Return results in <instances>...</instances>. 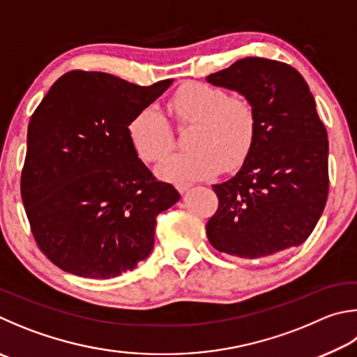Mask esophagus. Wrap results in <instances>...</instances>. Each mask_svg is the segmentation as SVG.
Here are the masks:
<instances>
[{
    "mask_svg": "<svg viewBox=\"0 0 357 357\" xmlns=\"http://www.w3.org/2000/svg\"><path fill=\"white\" fill-rule=\"evenodd\" d=\"M192 184L190 183H184V181H179V183H174V187H176V190L179 193H184L187 189H189Z\"/></svg>",
    "mask_w": 357,
    "mask_h": 357,
    "instance_id": "1",
    "label": "esophagus"
}]
</instances>
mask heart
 I'll return each mask as SVG.
<instances>
[{
    "mask_svg": "<svg viewBox=\"0 0 357 357\" xmlns=\"http://www.w3.org/2000/svg\"><path fill=\"white\" fill-rule=\"evenodd\" d=\"M176 128H189V151L172 154L158 167L167 179H203L241 167L256 140L257 116L251 102L225 89L204 82H185L168 102ZM129 140L137 156L158 162L174 145L170 121L156 107L140 109L128 125Z\"/></svg>",
    "mask_w": 357,
    "mask_h": 357,
    "instance_id": "b5f03b06",
    "label": "heart"
}]
</instances>
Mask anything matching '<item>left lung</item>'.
Listing matches in <instances>:
<instances>
[{
	"instance_id": "obj_1",
	"label": "left lung",
	"mask_w": 357,
	"mask_h": 357,
	"mask_svg": "<svg viewBox=\"0 0 357 357\" xmlns=\"http://www.w3.org/2000/svg\"><path fill=\"white\" fill-rule=\"evenodd\" d=\"M255 107L256 140L234 178L212 185L217 212L206 225L220 252L256 259L301 245L329 190L328 134L306 81L280 61L245 57L206 77Z\"/></svg>"
}]
</instances>
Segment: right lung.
Wrapping results in <instances>:
<instances>
[{"label":"right lung","instance_id":"1","mask_svg":"<svg viewBox=\"0 0 357 357\" xmlns=\"http://www.w3.org/2000/svg\"><path fill=\"white\" fill-rule=\"evenodd\" d=\"M172 82L73 70L32 114L22 199L37 246L61 270L107 280L151 252L156 217L179 193L137 158L128 125Z\"/></svg>","mask_w":357,"mask_h":357}]
</instances>
